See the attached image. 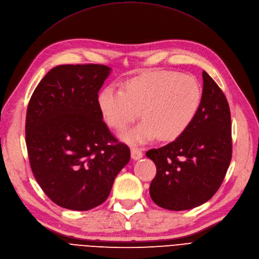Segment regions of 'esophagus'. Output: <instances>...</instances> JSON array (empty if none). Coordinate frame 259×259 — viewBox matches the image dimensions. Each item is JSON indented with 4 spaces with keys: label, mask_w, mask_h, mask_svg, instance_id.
Masks as SVG:
<instances>
[{
    "label": "esophagus",
    "mask_w": 259,
    "mask_h": 259,
    "mask_svg": "<svg viewBox=\"0 0 259 259\" xmlns=\"http://www.w3.org/2000/svg\"><path fill=\"white\" fill-rule=\"evenodd\" d=\"M131 156H132L133 160H139L143 157V154L140 149H137V147H133L131 151Z\"/></svg>",
    "instance_id": "obj_1"
}]
</instances>
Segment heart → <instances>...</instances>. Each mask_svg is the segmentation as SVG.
Here are the masks:
<instances>
[{"instance_id": "obj_1", "label": "heart", "mask_w": 259, "mask_h": 259, "mask_svg": "<svg viewBox=\"0 0 259 259\" xmlns=\"http://www.w3.org/2000/svg\"><path fill=\"white\" fill-rule=\"evenodd\" d=\"M199 82L191 75L175 71H150L123 85V92L104 89L98 104L107 124L125 130L139 116L140 124L122 139L141 144L155 138L163 141L178 138L190 126L201 102Z\"/></svg>"}]
</instances>
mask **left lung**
Here are the masks:
<instances>
[{
    "mask_svg": "<svg viewBox=\"0 0 259 259\" xmlns=\"http://www.w3.org/2000/svg\"><path fill=\"white\" fill-rule=\"evenodd\" d=\"M201 102L190 126L173 142L146 152L157 167L152 200L184 211L210 200L223 183L232 158L231 113L225 94L202 71Z\"/></svg>",
    "mask_w": 259,
    "mask_h": 259,
    "instance_id": "obj_1",
    "label": "left lung"
}]
</instances>
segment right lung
Instances as JSON below:
<instances>
[{
  "mask_svg": "<svg viewBox=\"0 0 259 259\" xmlns=\"http://www.w3.org/2000/svg\"><path fill=\"white\" fill-rule=\"evenodd\" d=\"M105 65H59L36 86L27 107L26 146L35 180L56 204L88 211L103 203L131 159L109 132L98 93Z\"/></svg>",
  "mask_w": 259,
  "mask_h": 259,
  "instance_id": "1",
  "label": "right lung"
}]
</instances>
